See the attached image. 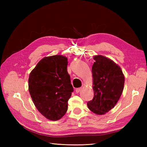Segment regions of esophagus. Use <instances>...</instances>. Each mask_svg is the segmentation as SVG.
I'll return each mask as SVG.
<instances>
[{
	"instance_id": "34e87169",
	"label": "esophagus",
	"mask_w": 147,
	"mask_h": 147,
	"mask_svg": "<svg viewBox=\"0 0 147 147\" xmlns=\"http://www.w3.org/2000/svg\"><path fill=\"white\" fill-rule=\"evenodd\" d=\"M81 90H82V88H76V93H78L80 91H81Z\"/></svg>"
}]
</instances>
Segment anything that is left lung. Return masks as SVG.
Wrapping results in <instances>:
<instances>
[{"label":"left lung","mask_w":147,"mask_h":147,"mask_svg":"<svg viewBox=\"0 0 147 147\" xmlns=\"http://www.w3.org/2000/svg\"><path fill=\"white\" fill-rule=\"evenodd\" d=\"M92 66L94 96L88 102L89 109L96 114L109 112L117 104L123 91L124 76L119 66L102 55L93 57Z\"/></svg>","instance_id":"left-lung-1"}]
</instances>
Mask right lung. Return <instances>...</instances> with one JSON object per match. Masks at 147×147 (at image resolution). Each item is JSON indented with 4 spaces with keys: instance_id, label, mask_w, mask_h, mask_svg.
Here are the masks:
<instances>
[{
    "instance_id": "add662e5",
    "label": "right lung",
    "mask_w": 147,
    "mask_h": 147,
    "mask_svg": "<svg viewBox=\"0 0 147 147\" xmlns=\"http://www.w3.org/2000/svg\"><path fill=\"white\" fill-rule=\"evenodd\" d=\"M67 63V59L62 55L45 57L30 74L31 97L38 111L49 120H59L65 114L74 91Z\"/></svg>"
}]
</instances>
